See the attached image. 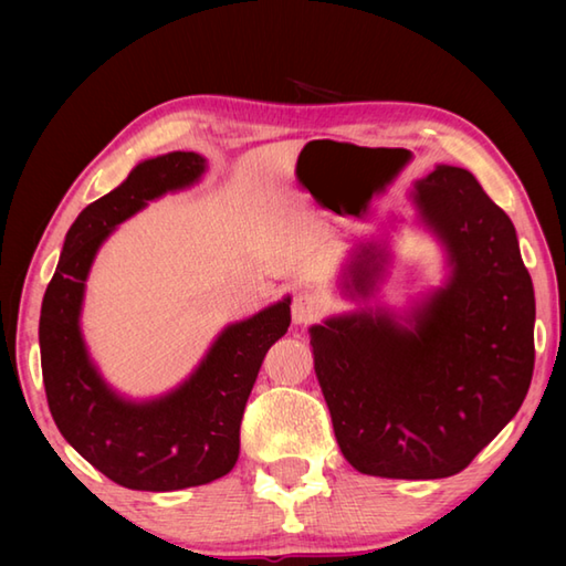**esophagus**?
Returning <instances> with one entry per match:
<instances>
[{
    "mask_svg": "<svg viewBox=\"0 0 566 566\" xmlns=\"http://www.w3.org/2000/svg\"><path fill=\"white\" fill-rule=\"evenodd\" d=\"M326 311V302L316 292H298L292 298V321L296 326H308L323 316Z\"/></svg>",
    "mask_w": 566,
    "mask_h": 566,
    "instance_id": "34e87169",
    "label": "esophagus"
}]
</instances>
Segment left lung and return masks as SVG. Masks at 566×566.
<instances>
[{"label":"left lung","mask_w":566,"mask_h":566,"mask_svg":"<svg viewBox=\"0 0 566 566\" xmlns=\"http://www.w3.org/2000/svg\"><path fill=\"white\" fill-rule=\"evenodd\" d=\"M413 201L452 274L408 318L384 311L314 326V367L335 440L357 472L452 476L518 413L535 367V292L515 228L462 167L438 165ZM384 272L359 245L345 290L369 296Z\"/></svg>","instance_id":"8db88e82"}]
</instances>
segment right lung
I'll use <instances>...</instances> for the list:
<instances>
[{"label":"right lung","instance_id":"obj_1","mask_svg":"<svg viewBox=\"0 0 566 566\" xmlns=\"http://www.w3.org/2000/svg\"><path fill=\"white\" fill-rule=\"evenodd\" d=\"M207 170L197 153H167L134 167L122 187L97 199L70 226L48 284L41 367L53 420L63 438L104 476L126 489L177 491L231 472L240 420L262 359L292 323L290 296L228 326L185 384L153 401H126L106 387L80 333L84 282L114 228L163 197L195 185Z\"/></svg>","mask_w":566,"mask_h":566}]
</instances>
